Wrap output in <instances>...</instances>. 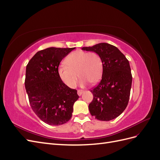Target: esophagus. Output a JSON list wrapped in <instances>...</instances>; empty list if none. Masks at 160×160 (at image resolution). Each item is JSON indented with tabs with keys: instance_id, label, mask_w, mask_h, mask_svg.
<instances>
[{
	"instance_id": "obj_1",
	"label": "esophagus",
	"mask_w": 160,
	"mask_h": 160,
	"mask_svg": "<svg viewBox=\"0 0 160 160\" xmlns=\"http://www.w3.org/2000/svg\"><path fill=\"white\" fill-rule=\"evenodd\" d=\"M83 93V90H80V89H79V90H77V94H78L79 96L80 95H81V94Z\"/></svg>"
}]
</instances>
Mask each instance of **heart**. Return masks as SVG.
<instances>
[{"label": "heart", "instance_id": "1", "mask_svg": "<svg viewBox=\"0 0 160 160\" xmlns=\"http://www.w3.org/2000/svg\"><path fill=\"white\" fill-rule=\"evenodd\" d=\"M67 65H62L58 68L60 79L67 87H75L79 76L81 77V86L88 85L89 82L98 83L103 72L102 59L98 52L77 50L67 56L65 59Z\"/></svg>", "mask_w": 160, "mask_h": 160}]
</instances>
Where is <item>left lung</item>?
I'll list each match as a JSON object with an SVG mask.
<instances>
[{"instance_id":"8db88e82","label":"left lung","mask_w":160,"mask_h":160,"mask_svg":"<svg viewBox=\"0 0 160 160\" xmlns=\"http://www.w3.org/2000/svg\"><path fill=\"white\" fill-rule=\"evenodd\" d=\"M83 50L98 52L103 62L102 77L90 91L93 99L89 105L90 113L100 121L112 120L128 106L132 75L129 61L117 47L101 42Z\"/></svg>"}]
</instances>
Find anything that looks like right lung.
<instances>
[{
    "mask_svg": "<svg viewBox=\"0 0 160 160\" xmlns=\"http://www.w3.org/2000/svg\"><path fill=\"white\" fill-rule=\"evenodd\" d=\"M74 49L47 48L38 51L27 65L25 85L30 106L47 124L60 125L69 121L79 98L77 91L62 83L58 75L61 60Z\"/></svg>",
    "mask_w": 160,
    "mask_h": 160,
    "instance_id": "right-lung-1",
    "label": "right lung"
}]
</instances>
